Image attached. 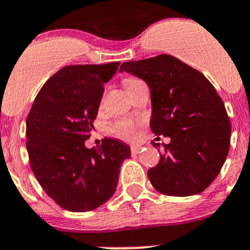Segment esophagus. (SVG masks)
I'll list each match as a JSON object with an SVG mask.
<instances>
[{"label": "esophagus", "instance_id": "1", "mask_svg": "<svg viewBox=\"0 0 250 250\" xmlns=\"http://www.w3.org/2000/svg\"><path fill=\"white\" fill-rule=\"evenodd\" d=\"M141 146L140 145H132L130 146V151H132V153H139L141 151Z\"/></svg>", "mask_w": 250, "mask_h": 250}]
</instances>
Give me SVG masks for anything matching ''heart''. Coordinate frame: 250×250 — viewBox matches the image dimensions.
<instances>
[{"mask_svg": "<svg viewBox=\"0 0 250 250\" xmlns=\"http://www.w3.org/2000/svg\"><path fill=\"white\" fill-rule=\"evenodd\" d=\"M140 82L137 78H125L123 81V84H125V90L129 89L130 87L135 84V83ZM112 132L115 133L117 137L125 138V139H129L134 134V125H133L130 121H120V122L116 123L112 127Z\"/></svg>", "mask_w": 250, "mask_h": 250, "instance_id": "b5f03b06", "label": "heart"}]
</instances>
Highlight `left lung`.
<instances>
[{
  "mask_svg": "<svg viewBox=\"0 0 250 250\" xmlns=\"http://www.w3.org/2000/svg\"><path fill=\"white\" fill-rule=\"evenodd\" d=\"M122 71L145 81L151 130L170 139L158 165L147 172L152 186L176 197L201 193L220 173L230 148V118L215 88L200 71L168 54L125 62Z\"/></svg>",
  "mask_w": 250,
  "mask_h": 250,
  "instance_id": "1",
  "label": "left lung"
}]
</instances>
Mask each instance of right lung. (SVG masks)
Masks as SVG:
<instances>
[{"label":"right lung","instance_id":"obj_1","mask_svg":"<svg viewBox=\"0 0 250 250\" xmlns=\"http://www.w3.org/2000/svg\"><path fill=\"white\" fill-rule=\"evenodd\" d=\"M120 62L70 65L53 75L26 118V148L37 181L70 211H89L112 197L130 147L105 138L98 148L84 143L94 129L104 84Z\"/></svg>","mask_w":250,"mask_h":250}]
</instances>
